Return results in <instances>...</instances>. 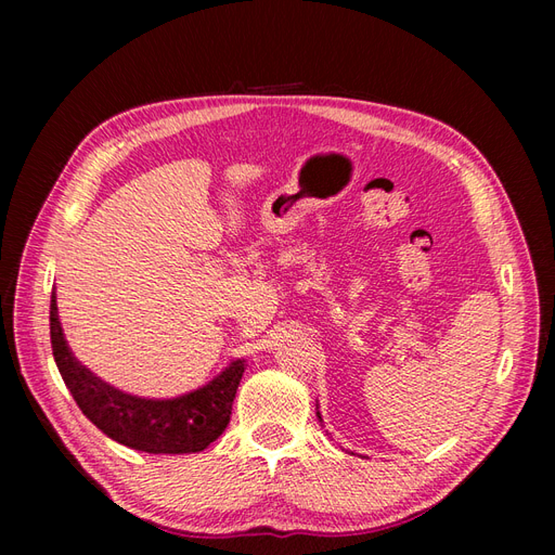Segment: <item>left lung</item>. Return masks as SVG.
I'll use <instances>...</instances> for the list:
<instances>
[{"instance_id":"obj_1","label":"left lung","mask_w":555,"mask_h":555,"mask_svg":"<svg viewBox=\"0 0 555 555\" xmlns=\"http://www.w3.org/2000/svg\"><path fill=\"white\" fill-rule=\"evenodd\" d=\"M317 416H319V412H317ZM319 418H322V416H319Z\"/></svg>"}]
</instances>
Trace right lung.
<instances>
[{"mask_svg": "<svg viewBox=\"0 0 555 555\" xmlns=\"http://www.w3.org/2000/svg\"><path fill=\"white\" fill-rule=\"evenodd\" d=\"M50 343L60 375L82 414L111 440L145 453H196L220 438L245 373V363L233 361L204 389L173 400H145L117 391L80 365L66 347L55 294L50 296Z\"/></svg>", "mask_w": 555, "mask_h": 555, "instance_id": "add662e5", "label": "right lung"}]
</instances>
